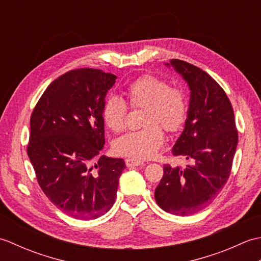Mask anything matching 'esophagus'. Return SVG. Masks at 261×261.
<instances>
[{
  "label": "esophagus",
  "mask_w": 261,
  "mask_h": 261,
  "mask_svg": "<svg viewBox=\"0 0 261 261\" xmlns=\"http://www.w3.org/2000/svg\"><path fill=\"white\" fill-rule=\"evenodd\" d=\"M125 165H126V167H135V166L143 165V162L140 159H136V158H126Z\"/></svg>",
  "instance_id": "esophagus-1"
}]
</instances>
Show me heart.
<instances>
[{"instance_id":"b5f03b06","label":"heart","mask_w":261,"mask_h":261,"mask_svg":"<svg viewBox=\"0 0 261 261\" xmlns=\"http://www.w3.org/2000/svg\"><path fill=\"white\" fill-rule=\"evenodd\" d=\"M125 95L132 108H145L142 130L129 132L114 143V150L122 156L147 159L157 153L165 140L161 127L167 132L179 131L187 119L188 105L185 93L160 77L143 75L126 86ZM127 112L121 97L110 95L103 103L102 119L111 131L123 130Z\"/></svg>"}]
</instances>
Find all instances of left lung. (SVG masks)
I'll return each mask as SVG.
<instances>
[{"label":"left lung","mask_w":261,"mask_h":261,"mask_svg":"<svg viewBox=\"0 0 261 261\" xmlns=\"http://www.w3.org/2000/svg\"><path fill=\"white\" fill-rule=\"evenodd\" d=\"M166 66L173 67L191 91L184 130L171 152L192 165H165L154 198L166 212L184 216L206 207L229 179L238 131L229 97L206 71L179 59Z\"/></svg>","instance_id":"1"}]
</instances>
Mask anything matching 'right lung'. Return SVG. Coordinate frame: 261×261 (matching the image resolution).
<instances>
[{
	"mask_svg": "<svg viewBox=\"0 0 261 261\" xmlns=\"http://www.w3.org/2000/svg\"><path fill=\"white\" fill-rule=\"evenodd\" d=\"M116 76L80 68L55 80L30 119L28 156L46 196L71 218L94 220L113 206L121 158L92 160L105 143L102 108Z\"/></svg>",
	"mask_w": 261,
	"mask_h": 261,
	"instance_id": "obj_1",
	"label": "right lung"
}]
</instances>
